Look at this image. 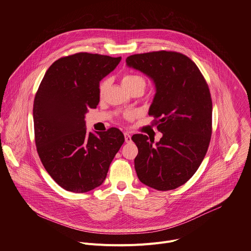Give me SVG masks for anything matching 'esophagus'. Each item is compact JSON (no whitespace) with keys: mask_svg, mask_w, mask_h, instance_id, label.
I'll return each instance as SVG.
<instances>
[{"mask_svg":"<svg viewBox=\"0 0 251 251\" xmlns=\"http://www.w3.org/2000/svg\"><path fill=\"white\" fill-rule=\"evenodd\" d=\"M124 137H125V142H126V143H130V142L132 141V139H131V135H130L129 133L125 132V133H124Z\"/></svg>","mask_w":251,"mask_h":251,"instance_id":"esophagus-1","label":"esophagus"}]
</instances>
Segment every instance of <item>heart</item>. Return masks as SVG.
I'll use <instances>...</instances> for the list:
<instances>
[{"label": "heart", "instance_id": "b5f03b06", "mask_svg": "<svg viewBox=\"0 0 251 251\" xmlns=\"http://www.w3.org/2000/svg\"><path fill=\"white\" fill-rule=\"evenodd\" d=\"M122 83H123L125 88L129 87V86H132V85H135V84H142L144 87L146 86V81H145L144 78L139 76V75H131V74H127V75H123ZM106 87H107V81L104 80L99 85V92H100L101 95L104 93Z\"/></svg>", "mask_w": 251, "mask_h": 251}]
</instances>
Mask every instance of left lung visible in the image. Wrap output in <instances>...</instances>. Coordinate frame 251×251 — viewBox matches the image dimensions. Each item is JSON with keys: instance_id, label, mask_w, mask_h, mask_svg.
I'll return each mask as SVG.
<instances>
[{"instance_id": "1", "label": "left lung", "mask_w": 251, "mask_h": 251, "mask_svg": "<svg viewBox=\"0 0 251 251\" xmlns=\"http://www.w3.org/2000/svg\"><path fill=\"white\" fill-rule=\"evenodd\" d=\"M126 64L153 81L156 93L149 115L163 134L155 145L146 135L132 136L138 147L137 176L155 190H175L197 172L209 145L212 102L208 86L196 63L178 52L133 54Z\"/></svg>"}]
</instances>
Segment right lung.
<instances>
[{"label":"right lung","mask_w":251,"mask_h":251,"mask_svg":"<svg viewBox=\"0 0 251 251\" xmlns=\"http://www.w3.org/2000/svg\"><path fill=\"white\" fill-rule=\"evenodd\" d=\"M121 57L79 52L54 61L33 102L35 145L41 161L56 184L73 193L102 185L124 143L117 128L86 132L85 114L99 103L100 81Z\"/></svg>","instance_id":"obj_1"}]
</instances>
